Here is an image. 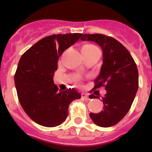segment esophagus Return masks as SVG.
<instances>
[{
  "mask_svg": "<svg viewBox=\"0 0 152 152\" xmlns=\"http://www.w3.org/2000/svg\"><path fill=\"white\" fill-rule=\"evenodd\" d=\"M81 97H82V99H84L86 100L89 99L88 95V94H86V93H82V94H81Z\"/></svg>",
  "mask_w": 152,
  "mask_h": 152,
  "instance_id": "1",
  "label": "esophagus"
}]
</instances>
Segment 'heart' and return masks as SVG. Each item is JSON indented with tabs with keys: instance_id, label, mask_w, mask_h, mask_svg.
Returning <instances> with one entry per match:
<instances>
[{
	"instance_id": "1",
	"label": "heart",
	"mask_w": 152,
	"mask_h": 152,
	"mask_svg": "<svg viewBox=\"0 0 152 152\" xmlns=\"http://www.w3.org/2000/svg\"><path fill=\"white\" fill-rule=\"evenodd\" d=\"M95 49H97V47L93 45V44H85L82 46V49H81V51L83 53H89L91 51L94 50Z\"/></svg>"
}]
</instances>
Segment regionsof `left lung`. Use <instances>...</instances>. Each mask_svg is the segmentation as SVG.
I'll use <instances>...</instances> for the list:
<instances>
[{
  "label": "left lung",
  "mask_w": 152,
  "mask_h": 152,
  "mask_svg": "<svg viewBox=\"0 0 152 152\" xmlns=\"http://www.w3.org/2000/svg\"><path fill=\"white\" fill-rule=\"evenodd\" d=\"M81 40L93 41L101 46L103 64L100 74L94 80V89L104 87L106 94L102 97L103 110L90 113L93 122L100 127L118 124L129 110L139 88L138 69L127 49L113 37L102 34H85ZM93 98H99L91 95Z\"/></svg>",
  "instance_id": "left-lung-1"
}]
</instances>
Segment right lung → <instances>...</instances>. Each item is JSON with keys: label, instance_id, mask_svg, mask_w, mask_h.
Returning <instances> with one entry per match:
<instances>
[{"label": "right lung", "instance_id": "add662e5", "mask_svg": "<svg viewBox=\"0 0 152 152\" xmlns=\"http://www.w3.org/2000/svg\"><path fill=\"white\" fill-rule=\"evenodd\" d=\"M80 33L45 37L20 57L14 80L20 103L34 122L55 127L69 115V104L81 95L73 88L58 91L53 80L59 57L80 39Z\"/></svg>", "mask_w": 152, "mask_h": 152}]
</instances>
